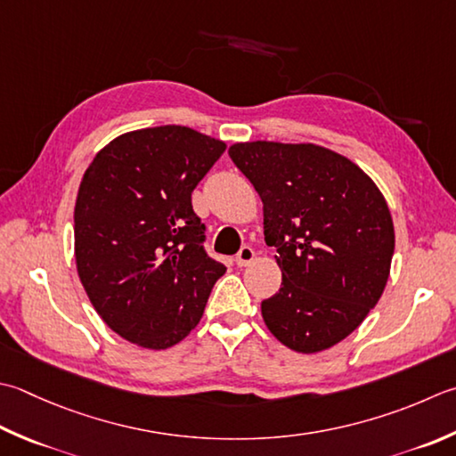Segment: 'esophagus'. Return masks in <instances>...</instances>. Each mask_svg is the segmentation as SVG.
Listing matches in <instances>:
<instances>
[{"instance_id":"1","label":"esophagus","mask_w":456,"mask_h":456,"mask_svg":"<svg viewBox=\"0 0 456 456\" xmlns=\"http://www.w3.org/2000/svg\"><path fill=\"white\" fill-rule=\"evenodd\" d=\"M235 261H237L239 266H248V265H251V263L255 261V251H253L251 247H243V248H240V251L237 253Z\"/></svg>"}]
</instances>
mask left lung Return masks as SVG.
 Wrapping results in <instances>:
<instances>
[{"mask_svg":"<svg viewBox=\"0 0 456 456\" xmlns=\"http://www.w3.org/2000/svg\"><path fill=\"white\" fill-rule=\"evenodd\" d=\"M229 156L263 201L282 271L279 292L261 302L266 328L294 352L328 350L387 284L395 231L386 198L352 159L308 142H237Z\"/></svg>","mask_w":456,"mask_h":456,"instance_id":"obj_1","label":"left lung"}]
</instances>
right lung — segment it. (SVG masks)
<instances>
[{"label": "right lung", "mask_w": 456, "mask_h": 456, "mask_svg": "<svg viewBox=\"0 0 456 456\" xmlns=\"http://www.w3.org/2000/svg\"><path fill=\"white\" fill-rule=\"evenodd\" d=\"M225 148L167 124L122 134L86 167L75 205L77 273L124 340L166 350L200 324L227 269L203 251L191 191Z\"/></svg>", "instance_id": "right-lung-1"}]
</instances>
